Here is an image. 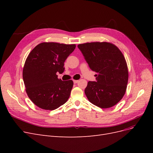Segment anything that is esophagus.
I'll list each match as a JSON object with an SVG mask.
<instances>
[{"instance_id": "1", "label": "esophagus", "mask_w": 153, "mask_h": 153, "mask_svg": "<svg viewBox=\"0 0 153 153\" xmlns=\"http://www.w3.org/2000/svg\"><path fill=\"white\" fill-rule=\"evenodd\" d=\"M79 82V80H73V82H74V84H77V83Z\"/></svg>"}]
</instances>
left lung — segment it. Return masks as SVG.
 Wrapping results in <instances>:
<instances>
[{
  "label": "left lung",
  "mask_w": 153,
  "mask_h": 153,
  "mask_svg": "<svg viewBox=\"0 0 153 153\" xmlns=\"http://www.w3.org/2000/svg\"><path fill=\"white\" fill-rule=\"evenodd\" d=\"M96 82L89 81L85 94L91 103L101 108L112 107L126 92L128 81L127 63L121 51L108 42H91L78 45Z\"/></svg>",
  "instance_id": "1"
}]
</instances>
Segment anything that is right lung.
<instances>
[{"label":"right lung","instance_id":"1","mask_svg":"<svg viewBox=\"0 0 153 153\" xmlns=\"http://www.w3.org/2000/svg\"><path fill=\"white\" fill-rule=\"evenodd\" d=\"M75 47V44L44 42L27 56L23 68L25 91L39 108L53 110L69 99L73 82L59 79L57 73L64 72V62Z\"/></svg>","mask_w":153,"mask_h":153}]
</instances>
